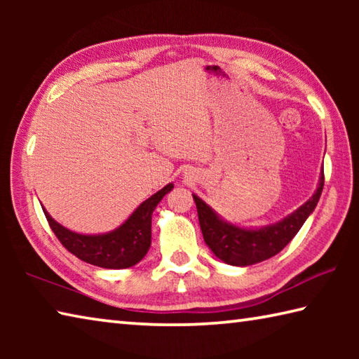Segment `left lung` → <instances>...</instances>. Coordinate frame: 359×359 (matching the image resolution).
Returning a JSON list of instances; mask_svg holds the SVG:
<instances>
[{
	"label": "left lung",
	"instance_id": "1",
	"mask_svg": "<svg viewBox=\"0 0 359 359\" xmlns=\"http://www.w3.org/2000/svg\"><path fill=\"white\" fill-rule=\"evenodd\" d=\"M323 184L325 175L321 171L317 191L307 203L297 208L293 214L282 218L280 222L263 228H242L223 220L209 204L193 194L205 244L217 258L231 266H250L272 258L287 247L288 242L301 229L304 222L317 208L321 191H323Z\"/></svg>",
	"mask_w": 359,
	"mask_h": 359
}]
</instances>
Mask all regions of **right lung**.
Returning <instances> with one entry per match:
<instances>
[{
    "label": "right lung",
    "instance_id": "right-lung-1",
    "mask_svg": "<svg viewBox=\"0 0 359 359\" xmlns=\"http://www.w3.org/2000/svg\"><path fill=\"white\" fill-rule=\"evenodd\" d=\"M174 188L168 184L139 205L118 228L104 234H79L53 220L46 209L48 224L66 250L79 259L104 269H126L137 264L151 244V214L163 196Z\"/></svg>",
    "mask_w": 359,
    "mask_h": 359
}]
</instances>
